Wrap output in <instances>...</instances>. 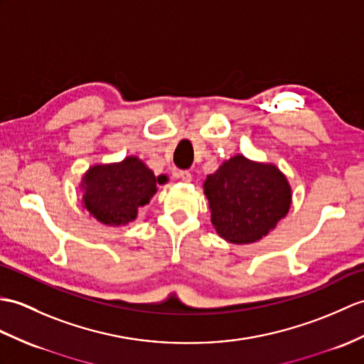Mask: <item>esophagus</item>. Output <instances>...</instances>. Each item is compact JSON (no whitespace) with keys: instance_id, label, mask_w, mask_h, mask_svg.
Returning <instances> with one entry per match:
<instances>
[{"instance_id":"obj_1","label":"esophagus","mask_w":364,"mask_h":364,"mask_svg":"<svg viewBox=\"0 0 364 364\" xmlns=\"http://www.w3.org/2000/svg\"><path fill=\"white\" fill-rule=\"evenodd\" d=\"M178 176H180V180L184 181V183H191L192 181V173L189 171H181L178 173Z\"/></svg>"}]
</instances>
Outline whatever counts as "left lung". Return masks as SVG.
<instances>
[{
    "label": "left lung",
    "instance_id": "8db88e82",
    "mask_svg": "<svg viewBox=\"0 0 364 364\" xmlns=\"http://www.w3.org/2000/svg\"><path fill=\"white\" fill-rule=\"evenodd\" d=\"M210 222L226 242L248 245L274 230L291 205V188L274 164L235 155L203 184Z\"/></svg>",
    "mask_w": 364,
    "mask_h": 364
}]
</instances>
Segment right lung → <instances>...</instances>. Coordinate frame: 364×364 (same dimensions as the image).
<instances>
[{
    "mask_svg": "<svg viewBox=\"0 0 364 364\" xmlns=\"http://www.w3.org/2000/svg\"><path fill=\"white\" fill-rule=\"evenodd\" d=\"M155 173L138 156L121 163L96 164L83 175V206L97 222L122 226L138 217V208L147 205L156 192Z\"/></svg>",
    "mask_w": 364,
    "mask_h": 364,
    "instance_id": "add662e5",
    "label": "right lung"
}]
</instances>
